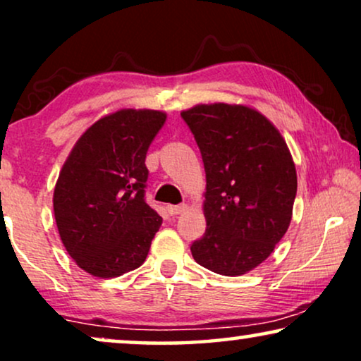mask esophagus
Returning <instances> with one entry per match:
<instances>
[{"label": "esophagus", "instance_id": "34e87169", "mask_svg": "<svg viewBox=\"0 0 361 361\" xmlns=\"http://www.w3.org/2000/svg\"><path fill=\"white\" fill-rule=\"evenodd\" d=\"M166 209H167V212H169V215H179V214H182V212H184V210L187 209V205H185V204H180V205H167Z\"/></svg>", "mask_w": 361, "mask_h": 361}]
</instances>
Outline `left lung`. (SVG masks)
<instances>
[{"instance_id":"obj_1","label":"left lung","mask_w":361,"mask_h":361,"mask_svg":"<svg viewBox=\"0 0 361 361\" xmlns=\"http://www.w3.org/2000/svg\"><path fill=\"white\" fill-rule=\"evenodd\" d=\"M180 116L207 177V230L192 256L216 274L248 273L289 228L298 176L288 145L273 123L243 105H197Z\"/></svg>"}]
</instances>
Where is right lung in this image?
Returning <instances> with one entry per match:
<instances>
[{"label": "right lung", "mask_w": 361, "mask_h": 361, "mask_svg": "<svg viewBox=\"0 0 361 361\" xmlns=\"http://www.w3.org/2000/svg\"><path fill=\"white\" fill-rule=\"evenodd\" d=\"M166 113L120 110L88 128L54 190V215L67 253L97 278L145 263L162 219L146 204V152Z\"/></svg>", "instance_id": "add662e5"}]
</instances>
